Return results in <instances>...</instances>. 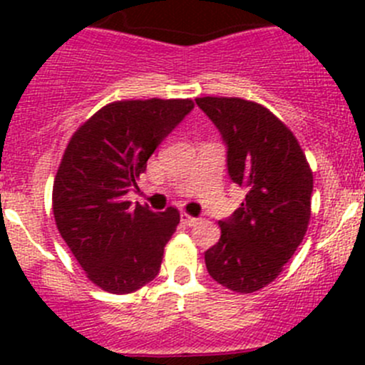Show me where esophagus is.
<instances>
[{"instance_id": "esophagus-1", "label": "esophagus", "mask_w": 365, "mask_h": 365, "mask_svg": "<svg viewBox=\"0 0 365 365\" xmlns=\"http://www.w3.org/2000/svg\"><path fill=\"white\" fill-rule=\"evenodd\" d=\"M180 220H182L183 226H194V224H196L200 219H196V217H192V215H189V213L182 212V213H180Z\"/></svg>"}]
</instances>
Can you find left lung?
I'll list each match as a JSON object with an SVG mask.
<instances>
[{"label": "left lung", "mask_w": 365, "mask_h": 365, "mask_svg": "<svg viewBox=\"0 0 365 365\" xmlns=\"http://www.w3.org/2000/svg\"><path fill=\"white\" fill-rule=\"evenodd\" d=\"M196 104L219 128L230 178L245 189L240 208L219 220L205 252L219 284L252 293L270 284L297 251L311 219L312 173L293 132L256 102L203 97Z\"/></svg>", "instance_id": "8db88e82"}]
</instances>
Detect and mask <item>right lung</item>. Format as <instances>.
I'll return each instance as SVG.
<instances>
[{
    "label": "right lung",
    "instance_id": "1",
    "mask_svg": "<svg viewBox=\"0 0 365 365\" xmlns=\"http://www.w3.org/2000/svg\"><path fill=\"white\" fill-rule=\"evenodd\" d=\"M194 109L189 98L104 106L70 139L53 187L56 226L88 279L116 295L157 277L178 210L130 206L146 162Z\"/></svg>",
    "mask_w": 365,
    "mask_h": 365
}]
</instances>
